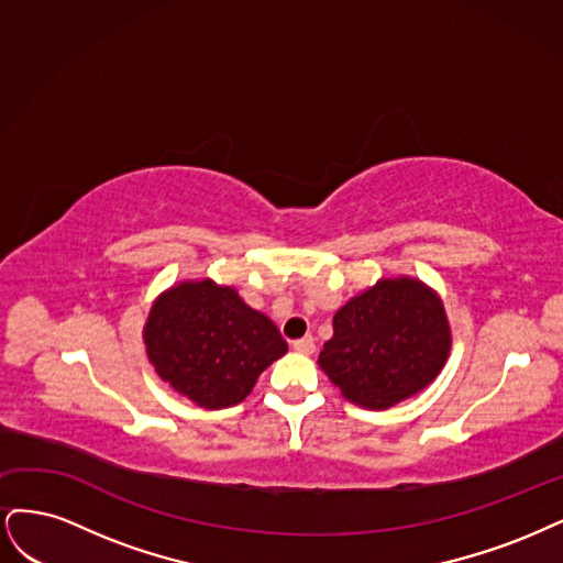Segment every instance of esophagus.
Masks as SVG:
<instances>
[{
  "instance_id": "1",
  "label": "esophagus",
  "mask_w": 563,
  "mask_h": 563,
  "mask_svg": "<svg viewBox=\"0 0 563 563\" xmlns=\"http://www.w3.org/2000/svg\"><path fill=\"white\" fill-rule=\"evenodd\" d=\"M292 349L297 353H303V355H311L316 351V341L313 336H301V339H295L292 341Z\"/></svg>"
}]
</instances>
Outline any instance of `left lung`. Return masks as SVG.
Returning <instances> with one entry per match:
<instances>
[{
	"label": "left lung",
	"instance_id": "8db88e82",
	"mask_svg": "<svg viewBox=\"0 0 563 563\" xmlns=\"http://www.w3.org/2000/svg\"><path fill=\"white\" fill-rule=\"evenodd\" d=\"M320 367L346 400L388 409L423 390L444 367L451 334L444 306L423 283L380 280L334 316Z\"/></svg>",
	"mask_w": 563,
	"mask_h": 563
}]
</instances>
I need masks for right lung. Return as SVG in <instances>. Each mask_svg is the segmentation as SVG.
<instances>
[{
  "label": "right lung",
  "instance_id": "1",
  "mask_svg": "<svg viewBox=\"0 0 563 563\" xmlns=\"http://www.w3.org/2000/svg\"><path fill=\"white\" fill-rule=\"evenodd\" d=\"M144 343L163 380L196 405H239L287 343L235 289L212 280L183 283L161 295L144 324Z\"/></svg>",
  "mask_w": 563,
  "mask_h": 563
}]
</instances>
